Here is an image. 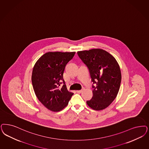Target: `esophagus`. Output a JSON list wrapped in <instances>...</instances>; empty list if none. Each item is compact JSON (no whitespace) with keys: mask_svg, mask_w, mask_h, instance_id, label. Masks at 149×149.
<instances>
[{"mask_svg":"<svg viewBox=\"0 0 149 149\" xmlns=\"http://www.w3.org/2000/svg\"><path fill=\"white\" fill-rule=\"evenodd\" d=\"M77 91V93H81L82 92V90H77V91Z\"/></svg>","mask_w":149,"mask_h":149,"instance_id":"obj_1","label":"esophagus"}]
</instances>
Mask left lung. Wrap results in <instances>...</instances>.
Listing matches in <instances>:
<instances>
[{
	"label": "left lung",
	"instance_id": "left-lung-1",
	"mask_svg": "<svg viewBox=\"0 0 149 149\" xmlns=\"http://www.w3.org/2000/svg\"><path fill=\"white\" fill-rule=\"evenodd\" d=\"M77 55L87 67L93 82V96L86 101L87 105L96 111L107 108L120 88L122 75L118 63L111 54L99 48L78 51Z\"/></svg>",
	"mask_w": 149,
	"mask_h": 149
}]
</instances>
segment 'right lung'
<instances>
[{"mask_svg": "<svg viewBox=\"0 0 149 149\" xmlns=\"http://www.w3.org/2000/svg\"><path fill=\"white\" fill-rule=\"evenodd\" d=\"M75 54V52H49L34 65L31 77L34 91L38 100L52 111L58 112L65 108L74 94L68 91L63 73Z\"/></svg>", "mask_w": 149, "mask_h": 149, "instance_id": "add662e5", "label": "right lung"}]
</instances>
